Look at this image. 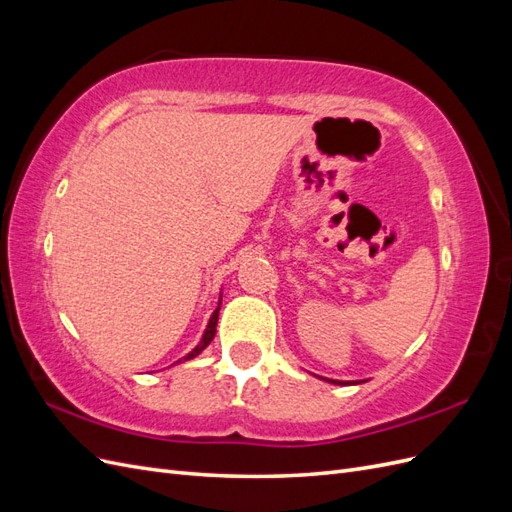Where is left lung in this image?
Segmentation results:
<instances>
[{
	"mask_svg": "<svg viewBox=\"0 0 512 512\" xmlns=\"http://www.w3.org/2000/svg\"><path fill=\"white\" fill-rule=\"evenodd\" d=\"M327 382H333V384H354V382H339V380H327Z\"/></svg>",
	"mask_w": 512,
	"mask_h": 512,
	"instance_id": "1",
	"label": "left lung"
}]
</instances>
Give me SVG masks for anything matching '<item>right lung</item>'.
Listing matches in <instances>:
<instances>
[{
	"label": "right lung",
	"mask_w": 512,
	"mask_h": 512,
	"mask_svg": "<svg viewBox=\"0 0 512 512\" xmlns=\"http://www.w3.org/2000/svg\"><path fill=\"white\" fill-rule=\"evenodd\" d=\"M220 305H222V299H220V303H218V309H215V312L211 314V318H209V324H207V329H205V335H203V339H200V344L188 354V356H183V361H190V359H194V356H198L200 352H203L209 344H211V339L215 337V327H218V316H220ZM179 363V361H177Z\"/></svg>",
	"instance_id": "1"
}]
</instances>
